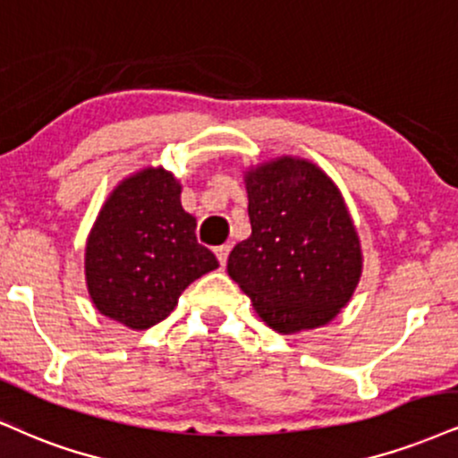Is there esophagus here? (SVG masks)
I'll return each mask as SVG.
<instances>
[{
    "label": "esophagus",
    "mask_w": 458,
    "mask_h": 458,
    "mask_svg": "<svg viewBox=\"0 0 458 458\" xmlns=\"http://www.w3.org/2000/svg\"><path fill=\"white\" fill-rule=\"evenodd\" d=\"M228 253H230V245L215 247V256H217V260L222 267H225V262H228Z\"/></svg>",
    "instance_id": "esophagus-1"
}]
</instances>
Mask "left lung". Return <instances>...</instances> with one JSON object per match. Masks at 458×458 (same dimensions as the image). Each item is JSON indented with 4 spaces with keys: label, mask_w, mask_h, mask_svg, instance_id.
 Returning <instances> with one entry per match:
<instances>
[{
    "label": "left lung",
    "mask_w": 458,
    "mask_h": 458,
    "mask_svg": "<svg viewBox=\"0 0 458 458\" xmlns=\"http://www.w3.org/2000/svg\"><path fill=\"white\" fill-rule=\"evenodd\" d=\"M251 236L228 275L279 333L318 328L348 305L360 245L339 190L305 159L282 157L247 174Z\"/></svg>",
    "instance_id": "8db88e82"
}]
</instances>
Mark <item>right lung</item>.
I'll list each match as a JSON object with an SVG mask.
<instances>
[{"mask_svg": "<svg viewBox=\"0 0 458 458\" xmlns=\"http://www.w3.org/2000/svg\"><path fill=\"white\" fill-rule=\"evenodd\" d=\"M217 267L181 207V185L162 168L125 179L87 241V285L98 311L136 330L166 319L181 292Z\"/></svg>", "mask_w": 458, "mask_h": 458, "instance_id": "1", "label": "right lung"}]
</instances>
